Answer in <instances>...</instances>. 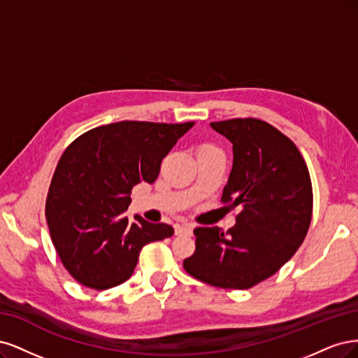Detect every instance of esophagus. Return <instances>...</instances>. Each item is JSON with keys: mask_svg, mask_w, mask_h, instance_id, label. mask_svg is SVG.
<instances>
[{"mask_svg": "<svg viewBox=\"0 0 358 358\" xmlns=\"http://www.w3.org/2000/svg\"><path fill=\"white\" fill-rule=\"evenodd\" d=\"M193 229L190 224H177L176 226V235H192Z\"/></svg>", "mask_w": 358, "mask_h": 358, "instance_id": "esophagus-1", "label": "esophagus"}]
</instances>
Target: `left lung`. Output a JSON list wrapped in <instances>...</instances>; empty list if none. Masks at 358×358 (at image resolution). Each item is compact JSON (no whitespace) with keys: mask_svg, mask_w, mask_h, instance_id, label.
I'll list each match as a JSON object with an SVG mask.
<instances>
[{"mask_svg":"<svg viewBox=\"0 0 358 358\" xmlns=\"http://www.w3.org/2000/svg\"><path fill=\"white\" fill-rule=\"evenodd\" d=\"M232 143L234 165L222 201L239 208L236 224L196 227V250L182 266L214 287L245 290L293 257L313 217V186L294 143L259 119L213 122Z\"/></svg>","mask_w":358,"mask_h":358,"instance_id":"8db88e82","label":"left lung"}]
</instances>
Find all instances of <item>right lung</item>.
Listing matches in <instances>:
<instances>
[{"label": "right lung", "instance_id": "add662e5", "mask_svg": "<svg viewBox=\"0 0 358 358\" xmlns=\"http://www.w3.org/2000/svg\"><path fill=\"white\" fill-rule=\"evenodd\" d=\"M194 122H117L78 136L61 156L45 201L53 245L74 280L107 290L131 278L141 248L172 236L165 223L124 217L131 190L156 181L162 159Z\"/></svg>", "mask_w": 358, "mask_h": 358}]
</instances>
